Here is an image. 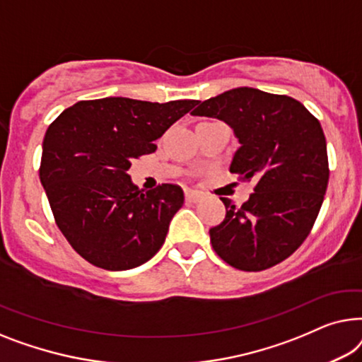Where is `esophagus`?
Returning <instances> with one entry per match:
<instances>
[{
    "label": "esophagus",
    "mask_w": 362,
    "mask_h": 362,
    "mask_svg": "<svg viewBox=\"0 0 362 362\" xmlns=\"http://www.w3.org/2000/svg\"><path fill=\"white\" fill-rule=\"evenodd\" d=\"M185 200L188 203H198L202 200V195L198 192H187L185 193Z\"/></svg>",
    "instance_id": "obj_1"
}]
</instances>
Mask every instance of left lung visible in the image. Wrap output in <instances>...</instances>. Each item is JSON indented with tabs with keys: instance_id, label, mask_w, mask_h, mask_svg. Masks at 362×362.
<instances>
[{
	"instance_id": "obj_1",
	"label": "left lung",
	"mask_w": 362,
	"mask_h": 362,
	"mask_svg": "<svg viewBox=\"0 0 362 362\" xmlns=\"http://www.w3.org/2000/svg\"><path fill=\"white\" fill-rule=\"evenodd\" d=\"M197 105L193 116L231 126L241 146L230 170L254 180L239 208L221 198L226 216L210 230L211 246L239 271L276 266L307 239L322 208L329 179L322 124L300 101L249 86Z\"/></svg>"
}]
</instances>
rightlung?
Segmentation results:
<instances>
[{
  "label": "right lung",
  "mask_w": 362,
  "mask_h": 362,
  "mask_svg": "<svg viewBox=\"0 0 362 362\" xmlns=\"http://www.w3.org/2000/svg\"><path fill=\"white\" fill-rule=\"evenodd\" d=\"M197 103L110 96L78 101L49 126L40 183L59 230L85 261L128 271L162 247L183 205V190L174 183L139 190L128 170L132 160L154 152V141Z\"/></svg>",
  "instance_id": "obj_1"
}]
</instances>
